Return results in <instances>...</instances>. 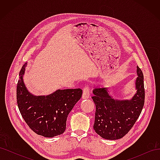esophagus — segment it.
Segmentation results:
<instances>
[{
    "instance_id": "obj_1",
    "label": "esophagus",
    "mask_w": 160,
    "mask_h": 160,
    "mask_svg": "<svg viewBox=\"0 0 160 160\" xmlns=\"http://www.w3.org/2000/svg\"><path fill=\"white\" fill-rule=\"evenodd\" d=\"M89 97H90L89 88L88 86H85L83 89V95H82V98H83V99H85L89 98Z\"/></svg>"
}]
</instances>
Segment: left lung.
<instances>
[{"instance_id": "obj_1", "label": "left lung", "mask_w": 160, "mask_h": 160, "mask_svg": "<svg viewBox=\"0 0 160 160\" xmlns=\"http://www.w3.org/2000/svg\"><path fill=\"white\" fill-rule=\"evenodd\" d=\"M135 81L136 93L130 100L114 99L109 95L108 88H95L92 99L96 111L93 128L106 139L115 140L125 136L141 114L145 101L143 75L137 67Z\"/></svg>"}]
</instances>
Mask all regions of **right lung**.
<instances>
[{
  "instance_id": "obj_1",
  "label": "right lung",
  "mask_w": 160,
  "mask_h": 160,
  "mask_svg": "<svg viewBox=\"0 0 160 160\" xmlns=\"http://www.w3.org/2000/svg\"><path fill=\"white\" fill-rule=\"evenodd\" d=\"M27 62L19 72L17 105L25 122L34 132L46 138L63 133L67 118L82 96L81 89H59L47 96H35L27 89L22 79Z\"/></svg>"
}]
</instances>
